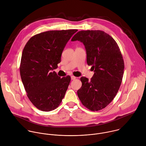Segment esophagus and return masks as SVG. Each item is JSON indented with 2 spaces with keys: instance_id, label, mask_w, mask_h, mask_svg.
<instances>
[{
  "instance_id": "esophagus-1",
  "label": "esophagus",
  "mask_w": 146,
  "mask_h": 146,
  "mask_svg": "<svg viewBox=\"0 0 146 146\" xmlns=\"http://www.w3.org/2000/svg\"><path fill=\"white\" fill-rule=\"evenodd\" d=\"M76 78V77H74V76H71V79H72V80H74Z\"/></svg>"
}]
</instances>
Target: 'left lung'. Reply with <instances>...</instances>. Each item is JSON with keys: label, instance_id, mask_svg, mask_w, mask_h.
I'll return each instance as SVG.
<instances>
[{"label": "left lung", "instance_id": "obj_1", "mask_svg": "<svg viewBox=\"0 0 146 146\" xmlns=\"http://www.w3.org/2000/svg\"><path fill=\"white\" fill-rule=\"evenodd\" d=\"M76 40L85 45L88 65L94 72L90 80L81 77L78 97L91 111L102 110L113 101L121 85L125 68L122 53L115 40L104 31H81L71 40Z\"/></svg>", "mask_w": 146, "mask_h": 146}]
</instances>
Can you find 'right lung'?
I'll use <instances>...</instances> for the list:
<instances>
[{"mask_svg": "<svg viewBox=\"0 0 146 146\" xmlns=\"http://www.w3.org/2000/svg\"><path fill=\"white\" fill-rule=\"evenodd\" d=\"M77 31H49L35 35L23 49L21 81L29 100L41 111L54 110L65 96L71 78H60L52 70L58 67L66 43Z\"/></svg>", "mask_w": 146, "mask_h": 146, "instance_id": "obj_1", "label": "right lung"}]
</instances>
